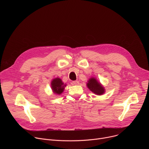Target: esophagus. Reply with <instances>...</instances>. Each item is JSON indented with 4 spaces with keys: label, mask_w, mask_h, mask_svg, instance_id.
Instances as JSON below:
<instances>
[{
    "label": "esophagus",
    "mask_w": 149,
    "mask_h": 149,
    "mask_svg": "<svg viewBox=\"0 0 149 149\" xmlns=\"http://www.w3.org/2000/svg\"><path fill=\"white\" fill-rule=\"evenodd\" d=\"M79 81H72V82H71V84H72V85H78L79 84Z\"/></svg>",
    "instance_id": "esophagus-1"
}]
</instances>
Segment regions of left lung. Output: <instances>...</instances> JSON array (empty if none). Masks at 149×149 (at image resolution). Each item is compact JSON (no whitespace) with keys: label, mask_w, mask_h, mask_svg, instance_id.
<instances>
[{"label":"left lung","mask_w":149,"mask_h":149,"mask_svg":"<svg viewBox=\"0 0 149 149\" xmlns=\"http://www.w3.org/2000/svg\"><path fill=\"white\" fill-rule=\"evenodd\" d=\"M87 86L91 91L98 95H102L105 93V89L103 86L94 77L89 79L88 83H87Z\"/></svg>","instance_id":"1"}]
</instances>
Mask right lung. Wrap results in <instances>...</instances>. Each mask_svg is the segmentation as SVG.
Returning a JSON list of instances; mask_svg holds the SVG:
<instances>
[{"label":"right lung","mask_w":149,"mask_h":149,"mask_svg":"<svg viewBox=\"0 0 149 149\" xmlns=\"http://www.w3.org/2000/svg\"><path fill=\"white\" fill-rule=\"evenodd\" d=\"M51 86L54 93L60 95L64 91L67 85L66 84L63 83L59 78H56L52 80Z\"/></svg>","instance_id":"1"}]
</instances>
